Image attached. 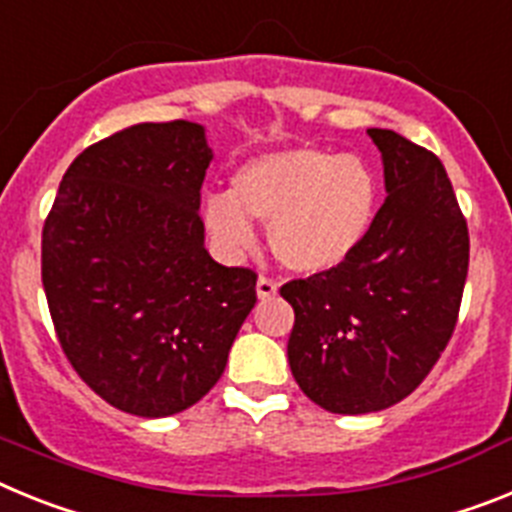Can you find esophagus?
Segmentation results:
<instances>
[{
  "mask_svg": "<svg viewBox=\"0 0 512 512\" xmlns=\"http://www.w3.org/2000/svg\"><path fill=\"white\" fill-rule=\"evenodd\" d=\"M275 293H278V283H275L273 278H265V275H260V278H257V296L265 301V299H273Z\"/></svg>",
  "mask_w": 512,
  "mask_h": 512,
  "instance_id": "esophagus-1",
  "label": "esophagus"
}]
</instances>
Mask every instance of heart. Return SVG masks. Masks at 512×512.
Here are the masks:
<instances>
[{"mask_svg":"<svg viewBox=\"0 0 512 512\" xmlns=\"http://www.w3.org/2000/svg\"><path fill=\"white\" fill-rule=\"evenodd\" d=\"M379 182L355 154L314 146L268 151L231 175L229 193H208L201 219L224 255L255 244L250 221L268 224L281 265L296 273H327L350 260L371 231Z\"/></svg>","mask_w":512,"mask_h":512,"instance_id":"1","label":"heart"}]
</instances>
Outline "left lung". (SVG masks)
<instances>
[{"label": "left lung", "instance_id": "left-lung-1", "mask_svg": "<svg viewBox=\"0 0 512 512\" xmlns=\"http://www.w3.org/2000/svg\"><path fill=\"white\" fill-rule=\"evenodd\" d=\"M386 201L350 260L281 288L296 322L288 363L322 410L366 415L402 402L453 335L469 270V229L433 151L368 128Z\"/></svg>", "mask_w": 512, "mask_h": 512}]
</instances>
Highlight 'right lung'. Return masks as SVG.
<instances>
[{
  "instance_id": "right-lung-1",
  "label": "right lung",
  "mask_w": 512,
  "mask_h": 512,
  "mask_svg": "<svg viewBox=\"0 0 512 512\" xmlns=\"http://www.w3.org/2000/svg\"><path fill=\"white\" fill-rule=\"evenodd\" d=\"M211 159L198 123L123 128L71 162L43 226L61 350L128 415H177L206 397L257 301V275L219 265L203 244Z\"/></svg>"
}]
</instances>
